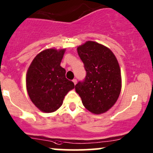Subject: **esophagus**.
Segmentation results:
<instances>
[{
    "mask_svg": "<svg viewBox=\"0 0 153 153\" xmlns=\"http://www.w3.org/2000/svg\"><path fill=\"white\" fill-rule=\"evenodd\" d=\"M73 82L74 85H76V84L77 83V80L76 79H73Z\"/></svg>",
    "mask_w": 153,
    "mask_h": 153,
    "instance_id": "34e87169",
    "label": "esophagus"
}]
</instances>
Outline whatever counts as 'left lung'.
I'll list each match as a JSON object with an SVG mask.
<instances>
[{"label": "left lung", "mask_w": 153, "mask_h": 153, "mask_svg": "<svg viewBox=\"0 0 153 153\" xmlns=\"http://www.w3.org/2000/svg\"><path fill=\"white\" fill-rule=\"evenodd\" d=\"M86 76L75 86L85 108L94 114L106 112L116 103L122 87L115 55L105 46L88 41L77 47Z\"/></svg>", "instance_id": "left-lung-1"}]
</instances>
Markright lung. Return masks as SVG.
<instances>
[{"mask_svg": "<svg viewBox=\"0 0 153 153\" xmlns=\"http://www.w3.org/2000/svg\"><path fill=\"white\" fill-rule=\"evenodd\" d=\"M65 49H47L39 53L29 66L26 88L31 101L44 112H53L63 104L65 95L74 88L60 66Z\"/></svg>", "mask_w": 153, "mask_h": 153, "instance_id": "1", "label": "right lung"}]
</instances>
